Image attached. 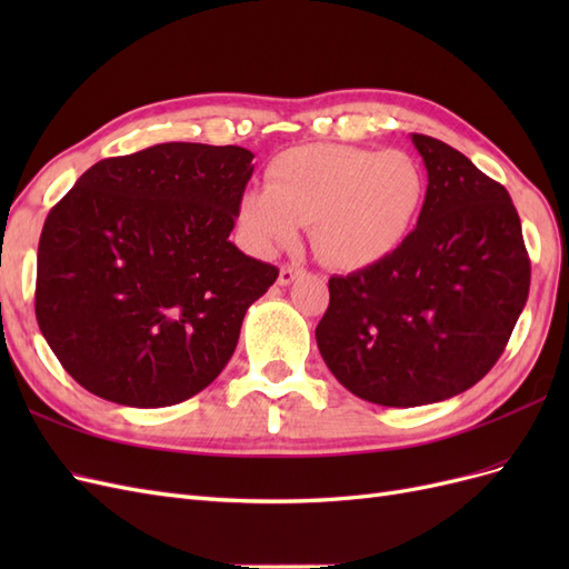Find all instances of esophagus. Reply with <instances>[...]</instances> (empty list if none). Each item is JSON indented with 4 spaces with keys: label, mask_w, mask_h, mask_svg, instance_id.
<instances>
[{
    "label": "esophagus",
    "mask_w": 569,
    "mask_h": 569,
    "mask_svg": "<svg viewBox=\"0 0 569 569\" xmlns=\"http://www.w3.org/2000/svg\"><path fill=\"white\" fill-rule=\"evenodd\" d=\"M301 272H303V268H299V266H295V263H291V266H282V268H280V274H278V284H282V287L291 284V282H295V280L299 278Z\"/></svg>",
    "instance_id": "1"
}]
</instances>
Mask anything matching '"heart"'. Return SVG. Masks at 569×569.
<instances>
[{
    "mask_svg": "<svg viewBox=\"0 0 569 569\" xmlns=\"http://www.w3.org/2000/svg\"><path fill=\"white\" fill-rule=\"evenodd\" d=\"M425 199V176L403 151L303 144L268 166V187L247 189L237 226L256 253H272L313 222V247L337 268H366L401 247Z\"/></svg>",
    "mask_w": 569,
    "mask_h": 569,
    "instance_id": "obj_1",
    "label": "heart"
}]
</instances>
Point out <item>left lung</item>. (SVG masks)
Masks as SVG:
<instances>
[{
	"label": "left lung",
	"mask_w": 569,
	"mask_h": 569,
	"mask_svg": "<svg viewBox=\"0 0 569 569\" xmlns=\"http://www.w3.org/2000/svg\"><path fill=\"white\" fill-rule=\"evenodd\" d=\"M410 142L427 168L418 228L382 261L330 278L316 327L337 380L389 408L439 403L477 385L506 349L531 274L506 187L435 137Z\"/></svg>",
	"instance_id": "1"
}]
</instances>
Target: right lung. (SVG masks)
Instances as JSON below:
<instances>
[{
	"label": "right lung",
	"mask_w": 569,
	"mask_h": 569,
	"mask_svg": "<svg viewBox=\"0 0 569 569\" xmlns=\"http://www.w3.org/2000/svg\"><path fill=\"white\" fill-rule=\"evenodd\" d=\"M244 147L153 144L104 159L49 211L36 316L99 399L163 408L209 387L278 268L230 242L253 173Z\"/></svg>",
	"instance_id": "right-lung-1"
}]
</instances>
